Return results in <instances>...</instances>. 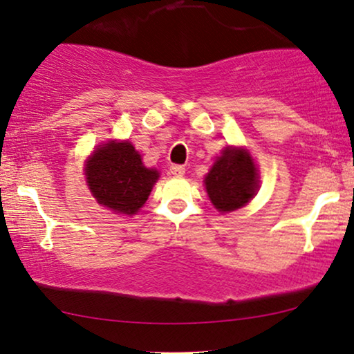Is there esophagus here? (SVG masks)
<instances>
[{
	"label": "esophagus",
	"mask_w": 354,
	"mask_h": 354,
	"mask_svg": "<svg viewBox=\"0 0 354 354\" xmlns=\"http://www.w3.org/2000/svg\"><path fill=\"white\" fill-rule=\"evenodd\" d=\"M170 173L173 176H176V178H181L184 173H186V168H184L183 165H171L170 167Z\"/></svg>",
	"instance_id": "esophagus-1"
}]
</instances>
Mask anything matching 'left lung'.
<instances>
[{
  "label": "left lung",
  "instance_id": "obj_1",
  "mask_svg": "<svg viewBox=\"0 0 354 354\" xmlns=\"http://www.w3.org/2000/svg\"><path fill=\"white\" fill-rule=\"evenodd\" d=\"M257 183V168L250 153L237 147H226L205 176L208 197L223 213L247 205L255 196Z\"/></svg>",
  "mask_w": 354,
  "mask_h": 354
}]
</instances>
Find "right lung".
<instances>
[{"mask_svg": "<svg viewBox=\"0 0 354 354\" xmlns=\"http://www.w3.org/2000/svg\"><path fill=\"white\" fill-rule=\"evenodd\" d=\"M84 171L96 201L125 215H134L146 203L158 179V171L144 167L128 141L104 144L89 157Z\"/></svg>", "mask_w": 354, "mask_h": 354, "instance_id": "obj_1", "label": "right lung"}]
</instances>
